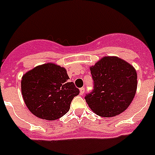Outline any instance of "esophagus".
<instances>
[{
	"label": "esophagus",
	"instance_id": "34e87169",
	"mask_svg": "<svg viewBox=\"0 0 155 155\" xmlns=\"http://www.w3.org/2000/svg\"><path fill=\"white\" fill-rule=\"evenodd\" d=\"M84 92H85L84 87H81V88H80V94L81 95H83L84 94Z\"/></svg>",
	"mask_w": 155,
	"mask_h": 155
}]
</instances>
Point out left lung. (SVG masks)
<instances>
[{
	"instance_id": "obj_1",
	"label": "left lung",
	"mask_w": 155,
	"mask_h": 155,
	"mask_svg": "<svg viewBox=\"0 0 155 155\" xmlns=\"http://www.w3.org/2000/svg\"><path fill=\"white\" fill-rule=\"evenodd\" d=\"M94 87L85 101L97 115L110 117L126 110L137 90V73L117 57H105L91 68Z\"/></svg>"
}]
</instances>
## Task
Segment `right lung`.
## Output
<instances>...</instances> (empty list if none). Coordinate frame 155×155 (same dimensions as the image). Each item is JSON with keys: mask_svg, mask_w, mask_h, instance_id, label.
<instances>
[{"mask_svg": "<svg viewBox=\"0 0 155 155\" xmlns=\"http://www.w3.org/2000/svg\"><path fill=\"white\" fill-rule=\"evenodd\" d=\"M68 79L64 68L50 63L25 74L21 81V92L30 111L49 120L64 115L74 97L80 93Z\"/></svg>", "mask_w": 155, "mask_h": 155, "instance_id": "obj_1", "label": "right lung"}]
</instances>
